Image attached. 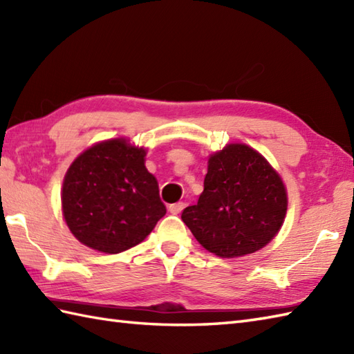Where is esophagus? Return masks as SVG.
I'll list each match as a JSON object with an SVG mask.
<instances>
[{
	"mask_svg": "<svg viewBox=\"0 0 354 354\" xmlns=\"http://www.w3.org/2000/svg\"><path fill=\"white\" fill-rule=\"evenodd\" d=\"M184 209V202H176V204H171L169 207V212L171 214H179Z\"/></svg>",
	"mask_w": 354,
	"mask_h": 354,
	"instance_id": "34e87169",
	"label": "esophagus"
}]
</instances>
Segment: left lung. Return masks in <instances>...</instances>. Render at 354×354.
Wrapping results in <instances>:
<instances>
[{
	"instance_id": "8db88e82",
	"label": "left lung",
	"mask_w": 354,
	"mask_h": 354,
	"mask_svg": "<svg viewBox=\"0 0 354 354\" xmlns=\"http://www.w3.org/2000/svg\"><path fill=\"white\" fill-rule=\"evenodd\" d=\"M288 193L257 150L228 145L208 160L204 192L181 219L207 251L222 259L259 251L280 231Z\"/></svg>"
}]
</instances>
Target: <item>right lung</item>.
<instances>
[{
    "instance_id": "1",
    "label": "right lung",
    "mask_w": 354,
    "mask_h": 354,
    "mask_svg": "<svg viewBox=\"0 0 354 354\" xmlns=\"http://www.w3.org/2000/svg\"><path fill=\"white\" fill-rule=\"evenodd\" d=\"M146 149L124 138L97 142L70 165L62 213L80 243L118 254L141 243L165 214L156 178L145 165Z\"/></svg>"
}]
</instances>
